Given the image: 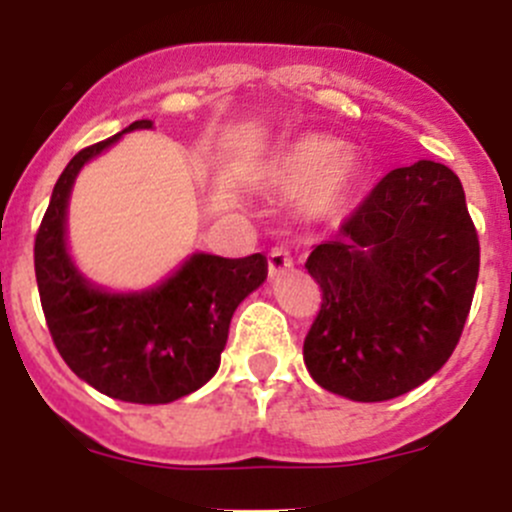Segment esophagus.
<instances>
[{"mask_svg":"<svg viewBox=\"0 0 512 512\" xmlns=\"http://www.w3.org/2000/svg\"><path fill=\"white\" fill-rule=\"evenodd\" d=\"M289 267H292V257H289L285 247H272L270 255H267V272H270V277H280Z\"/></svg>","mask_w":512,"mask_h":512,"instance_id":"34e87169","label":"esophagus"}]
</instances>
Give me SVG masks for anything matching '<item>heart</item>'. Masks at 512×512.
I'll use <instances>...</instances> for the list:
<instances>
[{"label":"heart","instance_id":"b5f03b06","mask_svg":"<svg viewBox=\"0 0 512 512\" xmlns=\"http://www.w3.org/2000/svg\"><path fill=\"white\" fill-rule=\"evenodd\" d=\"M359 163L339 141L329 136L297 138L277 153L270 165V180L285 193H304V208L312 215H332L349 200Z\"/></svg>","mask_w":512,"mask_h":512}]
</instances>
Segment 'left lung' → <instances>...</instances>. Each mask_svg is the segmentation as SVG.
<instances>
[{
    "label": "left lung",
    "instance_id": "8db88e82",
    "mask_svg": "<svg viewBox=\"0 0 512 512\" xmlns=\"http://www.w3.org/2000/svg\"><path fill=\"white\" fill-rule=\"evenodd\" d=\"M304 267L322 289L304 339L312 379L366 404L416 389L453 354L476 292L461 180L433 160L391 170Z\"/></svg>",
    "mask_w": 512,
    "mask_h": 512
}]
</instances>
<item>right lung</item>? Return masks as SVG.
I'll use <instances>...</instances> for the list:
<instances>
[{"mask_svg":"<svg viewBox=\"0 0 512 512\" xmlns=\"http://www.w3.org/2000/svg\"><path fill=\"white\" fill-rule=\"evenodd\" d=\"M69 160L34 242V270L46 327L79 379L128 404H170L198 391L220 366L237 304L267 280V257L240 260L195 252L158 287L106 292L91 285L66 247V208L79 170L123 133Z\"/></svg>","mask_w":512,"mask_h":512,"instance_id":"add662e5","label":"right lung"}]
</instances>
